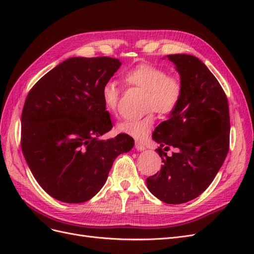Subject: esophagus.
I'll list each match as a JSON object with an SVG mask.
<instances>
[{
  "label": "esophagus",
  "mask_w": 254,
  "mask_h": 254,
  "mask_svg": "<svg viewBox=\"0 0 254 254\" xmlns=\"http://www.w3.org/2000/svg\"><path fill=\"white\" fill-rule=\"evenodd\" d=\"M135 148H136V150H139V151H143V150L146 149V147L141 142H135Z\"/></svg>",
  "instance_id": "esophagus-1"
}]
</instances>
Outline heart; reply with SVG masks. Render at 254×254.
<instances>
[{"instance_id": "1", "label": "heart", "mask_w": 254, "mask_h": 254, "mask_svg": "<svg viewBox=\"0 0 254 254\" xmlns=\"http://www.w3.org/2000/svg\"><path fill=\"white\" fill-rule=\"evenodd\" d=\"M123 80L127 86L146 91V110L153 109L161 114H170L177 109L182 99L183 84L180 78L175 75H167L164 68L157 65L148 64L135 65L123 74ZM120 94L121 89L115 81L109 80L103 84L101 96L107 110L110 112L117 110ZM153 124L155 115L149 112L141 119L123 120L118 124L117 130L135 140H143L151 131Z\"/></svg>"}]
</instances>
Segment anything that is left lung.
Masks as SVG:
<instances>
[{
  "label": "left lung",
  "instance_id": "left-lung-1",
  "mask_svg": "<svg viewBox=\"0 0 254 254\" xmlns=\"http://www.w3.org/2000/svg\"><path fill=\"white\" fill-rule=\"evenodd\" d=\"M166 57L180 75L183 95L152 133L163 165L146 184L161 201L180 204L204 191L224 164L230 141L229 106L218 80L201 60L188 54ZM170 147L176 152L168 157L165 151Z\"/></svg>",
  "mask_w": 254,
  "mask_h": 254
}]
</instances>
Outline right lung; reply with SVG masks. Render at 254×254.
I'll return each instance as SVG.
<instances>
[{"label": "right lung", "instance_id": "obj_1", "mask_svg": "<svg viewBox=\"0 0 254 254\" xmlns=\"http://www.w3.org/2000/svg\"><path fill=\"white\" fill-rule=\"evenodd\" d=\"M122 63L111 57H72L29 91L21 117V146L30 172L53 198L80 203L95 196L121 153L134 141L112 128L101 89Z\"/></svg>", "mask_w": 254, "mask_h": 254}]
</instances>
